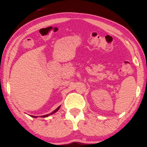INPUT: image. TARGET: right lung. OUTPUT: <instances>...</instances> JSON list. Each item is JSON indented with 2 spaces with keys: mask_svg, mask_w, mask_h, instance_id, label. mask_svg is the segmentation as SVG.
Wrapping results in <instances>:
<instances>
[{
  "mask_svg": "<svg viewBox=\"0 0 147 147\" xmlns=\"http://www.w3.org/2000/svg\"><path fill=\"white\" fill-rule=\"evenodd\" d=\"M59 108H60V106H59V107H58V108H57L55 110H54V111H53V112H52L51 113H49V114H47V115H42V116H40L41 117H48V116H49V115H52V114H53V113H56L57 111L58 110V109H59ZM31 117H34V118H37V117H38V116H34V115H31Z\"/></svg>",
  "mask_w": 147,
  "mask_h": 147,
  "instance_id": "right-lung-1",
  "label": "right lung"
}]
</instances>
